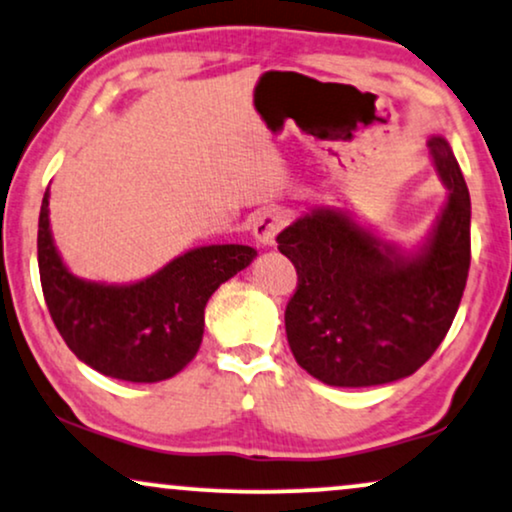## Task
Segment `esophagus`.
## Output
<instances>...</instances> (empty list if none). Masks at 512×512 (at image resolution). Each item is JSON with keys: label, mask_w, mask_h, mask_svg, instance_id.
<instances>
[{"label": "esophagus", "mask_w": 512, "mask_h": 512, "mask_svg": "<svg viewBox=\"0 0 512 512\" xmlns=\"http://www.w3.org/2000/svg\"><path fill=\"white\" fill-rule=\"evenodd\" d=\"M287 218L280 208H266L254 218V237L261 242L263 246H273L280 230L285 227Z\"/></svg>", "instance_id": "obj_1"}]
</instances>
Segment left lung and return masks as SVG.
<instances>
[{"instance_id": "obj_1", "label": "left lung", "mask_w": 512, "mask_h": 512, "mask_svg": "<svg viewBox=\"0 0 512 512\" xmlns=\"http://www.w3.org/2000/svg\"><path fill=\"white\" fill-rule=\"evenodd\" d=\"M446 199L403 244L344 206L301 213L277 235L299 287L285 311L296 363L330 387H377L430 361L456 318L470 270V194L446 137L427 140Z\"/></svg>"}]
</instances>
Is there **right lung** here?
I'll return each instance as SVG.
<instances>
[{"instance_id":"add662e5","label":"right lung","mask_w":512,"mask_h":512,"mask_svg":"<svg viewBox=\"0 0 512 512\" xmlns=\"http://www.w3.org/2000/svg\"><path fill=\"white\" fill-rule=\"evenodd\" d=\"M256 256L254 246L208 244L137 282L85 280L71 273L56 249L49 187L42 199L37 263L56 330L82 363L123 382L178 375L197 356L211 294Z\"/></svg>"}]
</instances>
